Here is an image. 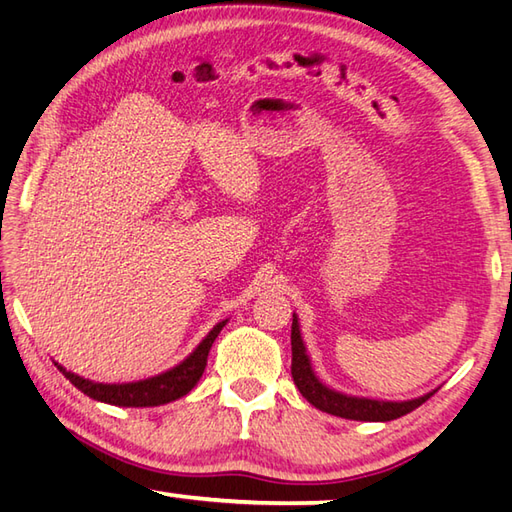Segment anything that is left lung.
Returning <instances> with one entry per match:
<instances>
[{
	"label": "left lung",
	"mask_w": 512,
	"mask_h": 512,
	"mask_svg": "<svg viewBox=\"0 0 512 512\" xmlns=\"http://www.w3.org/2000/svg\"><path fill=\"white\" fill-rule=\"evenodd\" d=\"M291 349H293V362H291V374L293 383L300 389V394L318 410L349 418V421H371V423H385L394 421V418H401L416 410L418 405H423L427 398H430L436 389L427 392L418 398H410V401H380V398H367V396H351L345 392H338V389L329 387L322 383L318 374L313 371L311 358L306 353V345L302 340L300 322H297V315L293 313V327H291Z\"/></svg>",
	"instance_id": "left-lung-1"
}]
</instances>
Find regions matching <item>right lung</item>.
<instances>
[{
  "mask_svg": "<svg viewBox=\"0 0 512 512\" xmlns=\"http://www.w3.org/2000/svg\"><path fill=\"white\" fill-rule=\"evenodd\" d=\"M226 322L228 320L217 322L215 327L210 329L208 336L199 342L197 349H194L188 358L181 360L179 365L152 378L136 380V383H94V380L82 378L78 374H73V371H67L62 365H58V362H55V367L62 371L69 383L76 385L82 394L94 398V401L118 405V407L165 405L185 396L194 385L199 383L203 369H206L212 342L217 340L219 331L226 327Z\"/></svg>",
  "mask_w": 512,
  "mask_h": 512,
  "instance_id": "1",
  "label": "right lung"
}]
</instances>
